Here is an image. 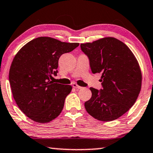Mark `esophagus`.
<instances>
[{
  "instance_id": "esophagus-1",
  "label": "esophagus",
  "mask_w": 153,
  "mask_h": 153,
  "mask_svg": "<svg viewBox=\"0 0 153 153\" xmlns=\"http://www.w3.org/2000/svg\"><path fill=\"white\" fill-rule=\"evenodd\" d=\"M72 87L74 88H76V89H81V88H83L81 87V86L77 85L76 83H73L72 84Z\"/></svg>"
}]
</instances>
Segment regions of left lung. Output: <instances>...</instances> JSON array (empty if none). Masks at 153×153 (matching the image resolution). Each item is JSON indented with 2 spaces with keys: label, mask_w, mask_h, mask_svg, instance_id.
I'll use <instances>...</instances> for the list:
<instances>
[{
  "label": "left lung",
  "mask_w": 153,
  "mask_h": 153,
  "mask_svg": "<svg viewBox=\"0 0 153 153\" xmlns=\"http://www.w3.org/2000/svg\"><path fill=\"white\" fill-rule=\"evenodd\" d=\"M88 55L92 72L101 73L100 91L90 88L92 97L85 103L88 113L102 121L124 114L135 103L141 88L142 74L135 56L122 41L104 37L81 44Z\"/></svg>",
  "instance_id": "1"
}]
</instances>
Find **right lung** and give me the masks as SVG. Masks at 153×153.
<instances>
[{
  "instance_id": "1",
  "label": "right lung",
  "mask_w": 153,
  "mask_h": 153,
  "mask_svg": "<svg viewBox=\"0 0 153 153\" xmlns=\"http://www.w3.org/2000/svg\"><path fill=\"white\" fill-rule=\"evenodd\" d=\"M79 45L41 36L28 42L15 55L9 73L13 97L32 121L48 123L61 114L72 87L50 79L52 74L56 75L61 55Z\"/></svg>"
}]
</instances>
